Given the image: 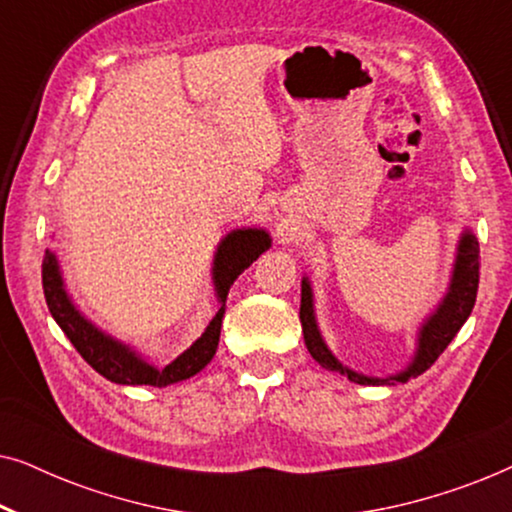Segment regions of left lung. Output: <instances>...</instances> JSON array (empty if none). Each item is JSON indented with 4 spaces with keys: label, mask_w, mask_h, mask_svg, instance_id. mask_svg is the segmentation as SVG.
<instances>
[{
    "label": "left lung",
    "mask_w": 512,
    "mask_h": 512,
    "mask_svg": "<svg viewBox=\"0 0 512 512\" xmlns=\"http://www.w3.org/2000/svg\"><path fill=\"white\" fill-rule=\"evenodd\" d=\"M480 244L478 237L473 235L471 228L461 230L457 249H454V261L450 282L443 298L438 300L436 307L426 314L422 324L417 328L415 335V352H412L410 361L405 363L396 373L375 377L359 373V370L349 368L342 363L338 356L331 352L324 335H321L317 310H314V291L310 277L303 275L300 282V324H303L305 347L312 354V359L319 363L321 368L333 370V373L345 375L349 382L354 384H368V387H394V384H405L412 377H419L424 370H429L440 354L445 352L447 345L459 333V328L466 324L471 317L475 296H478V279H480Z\"/></svg>",
    "instance_id": "obj_1"
}]
</instances>
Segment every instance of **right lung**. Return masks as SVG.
<instances>
[{"label":"right lung","mask_w":512,"mask_h":512,"mask_svg":"<svg viewBox=\"0 0 512 512\" xmlns=\"http://www.w3.org/2000/svg\"><path fill=\"white\" fill-rule=\"evenodd\" d=\"M272 247V237L261 226H242L233 228L216 244L212 258V286L214 298L219 310L209 321L205 333L184 349L177 359L170 363H158L144 356L135 345L118 340L88 319L81 307L74 303L72 293L67 289L65 275H62L60 258L55 251L46 249L44 263H41V279H44L46 305L51 310L55 324L62 328L69 342L76 347L83 359L93 366L102 377L114 384L125 387H139V384H151V387H170V384L191 380L207 363L214 359L216 347H219V335L223 314H226V298L230 286L258 256Z\"/></svg>","instance_id":"right-lung-1"}]
</instances>
